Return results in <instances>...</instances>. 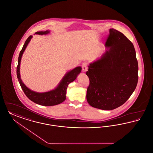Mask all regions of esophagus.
Masks as SVG:
<instances>
[{
  "label": "esophagus",
  "mask_w": 153,
  "mask_h": 153,
  "mask_svg": "<svg viewBox=\"0 0 153 153\" xmlns=\"http://www.w3.org/2000/svg\"><path fill=\"white\" fill-rule=\"evenodd\" d=\"M82 68V72H85L87 71V64L85 62L82 63L81 65Z\"/></svg>",
  "instance_id": "esophagus-1"
}]
</instances>
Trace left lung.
Listing matches in <instances>:
<instances>
[{"mask_svg":"<svg viewBox=\"0 0 153 153\" xmlns=\"http://www.w3.org/2000/svg\"><path fill=\"white\" fill-rule=\"evenodd\" d=\"M109 48L88 66L87 100L91 106L113 110L129 99L138 81V63L132 43L113 28L105 43Z\"/></svg>","mask_w":153,"mask_h":153,"instance_id":"obj_1","label":"left lung"}]
</instances>
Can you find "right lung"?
<instances>
[{"mask_svg":"<svg viewBox=\"0 0 153 153\" xmlns=\"http://www.w3.org/2000/svg\"><path fill=\"white\" fill-rule=\"evenodd\" d=\"M50 31L48 30H46L44 32H36L35 34L42 35H46ZM32 37V36L30 35L27 39L22 50L19 53V55L18 56V65L17 67V76L21 87L27 98L34 103L38 105L45 106H50L60 104L66 99V89L68 88L69 84L74 81L77 78L78 74L81 72V68L80 66H78L75 68L72 71L68 72L63 76L62 80L60 81L57 87L54 90L50 91L48 92L39 93L29 89L21 79L19 68L22 54L24 53L26 47H27L30 40H31Z\"/></svg>","mask_w":153,"mask_h":153,"instance_id":"add662e5","label":"right lung"}]
</instances>
